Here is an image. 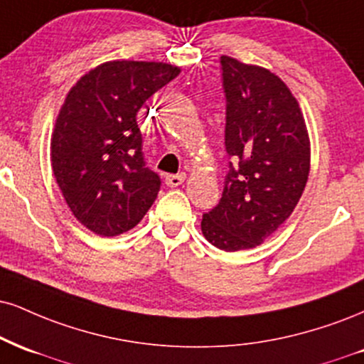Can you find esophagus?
Instances as JSON below:
<instances>
[{
    "label": "esophagus",
    "mask_w": 364,
    "mask_h": 364,
    "mask_svg": "<svg viewBox=\"0 0 364 364\" xmlns=\"http://www.w3.org/2000/svg\"><path fill=\"white\" fill-rule=\"evenodd\" d=\"M186 179V174L185 173H179V174H168V176L164 178V183L168 185L169 188H176L179 185H183Z\"/></svg>",
    "instance_id": "1"
}]
</instances>
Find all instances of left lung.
Instances as JSON below:
<instances>
[{
  "label": "left lung",
  "mask_w": 364,
  "mask_h": 364,
  "mask_svg": "<svg viewBox=\"0 0 364 364\" xmlns=\"http://www.w3.org/2000/svg\"><path fill=\"white\" fill-rule=\"evenodd\" d=\"M227 96L225 149L237 164L222 198L201 218L212 246L235 252L264 242L291 215L310 173L304 113L282 77L222 55Z\"/></svg>",
  "instance_id": "8db88e82"
}]
</instances>
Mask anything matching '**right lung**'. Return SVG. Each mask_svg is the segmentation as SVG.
<instances>
[{"label":"right lung","mask_w":364,"mask_h":364,"mask_svg":"<svg viewBox=\"0 0 364 364\" xmlns=\"http://www.w3.org/2000/svg\"><path fill=\"white\" fill-rule=\"evenodd\" d=\"M179 73L154 60H108L65 96L50 137L52 173L73 215L95 234L129 232L154 203L161 179L144 163L137 113Z\"/></svg>","instance_id":"1"}]
</instances>
